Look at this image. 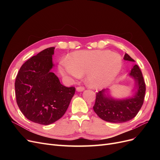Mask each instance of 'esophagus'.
<instances>
[{
  "mask_svg": "<svg viewBox=\"0 0 160 160\" xmlns=\"http://www.w3.org/2000/svg\"><path fill=\"white\" fill-rule=\"evenodd\" d=\"M76 90L78 92H81V91H83L85 90V88H83V87H77V88H76Z\"/></svg>",
  "mask_w": 160,
  "mask_h": 160,
  "instance_id": "obj_1",
  "label": "esophagus"
}]
</instances>
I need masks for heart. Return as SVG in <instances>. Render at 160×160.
<instances>
[{"instance_id": "b5f03b06", "label": "heart", "mask_w": 160, "mask_h": 160, "mask_svg": "<svg viewBox=\"0 0 160 160\" xmlns=\"http://www.w3.org/2000/svg\"><path fill=\"white\" fill-rule=\"evenodd\" d=\"M121 56L110 51L83 50L73 52L69 59L60 61L59 71L63 76L79 79L86 74L88 85L95 89L109 85L122 71Z\"/></svg>"}]
</instances>
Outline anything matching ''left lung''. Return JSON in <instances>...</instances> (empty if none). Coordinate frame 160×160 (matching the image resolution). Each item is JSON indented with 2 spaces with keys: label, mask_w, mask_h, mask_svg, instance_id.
<instances>
[{
  "label": "left lung",
  "mask_w": 160,
  "mask_h": 160,
  "mask_svg": "<svg viewBox=\"0 0 160 160\" xmlns=\"http://www.w3.org/2000/svg\"><path fill=\"white\" fill-rule=\"evenodd\" d=\"M124 60L135 61L127 53L124 55ZM128 75L134 81L135 91L132 96L115 98L111 95L109 89L97 93L93 110L101 119L111 123H124L135 118L141 109L146 93V84L142 71L135 65Z\"/></svg>",
  "instance_id": "left-lung-1"
}]
</instances>
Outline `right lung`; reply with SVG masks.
Listing matches in <instances>:
<instances>
[{"instance_id":"add662e5","label":"right lung","mask_w":160,"mask_h":160,"mask_svg":"<svg viewBox=\"0 0 160 160\" xmlns=\"http://www.w3.org/2000/svg\"><path fill=\"white\" fill-rule=\"evenodd\" d=\"M55 47L32 57L24 63L14 83L17 103L22 114L34 123L49 125L65 114L75 94L73 87L62 85L51 71Z\"/></svg>"}]
</instances>
